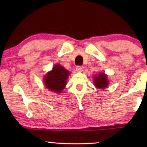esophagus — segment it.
<instances>
[{"label":"esophagus","mask_w":147,"mask_h":147,"mask_svg":"<svg viewBox=\"0 0 147 147\" xmlns=\"http://www.w3.org/2000/svg\"><path fill=\"white\" fill-rule=\"evenodd\" d=\"M76 70H77V71L78 72H82L83 71L84 67L82 66V65H77V66L76 67Z\"/></svg>","instance_id":"1"}]
</instances>
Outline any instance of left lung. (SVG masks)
Instances as JSON below:
<instances>
[{
	"instance_id": "left-lung-1",
	"label": "left lung",
	"mask_w": 147,
	"mask_h": 147,
	"mask_svg": "<svg viewBox=\"0 0 147 147\" xmlns=\"http://www.w3.org/2000/svg\"><path fill=\"white\" fill-rule=\"evenodd\" d=\"M94 84L98 88H105L109 84L107 76L104 73H100L97 77H94Z\"/></svg>"
}]
</instances>
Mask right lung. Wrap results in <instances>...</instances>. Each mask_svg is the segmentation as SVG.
Masks as SVG:
<instances>
[{"label":"right lung","instance_id":"right-lung-1","mask_svg":"<svg viewBox=\"0 0 147 147\" xmlns=\"http://www.w3.org/2000/svg\"><path fill=\"white\" fill-rule=\"evenodd\" d=\"M70 72L60 65H55L52 71L44 78V84L48 90L60 93L66 85V80Z\"/></svg>","mask_w":147,"mask_h":147}]
</instances>
